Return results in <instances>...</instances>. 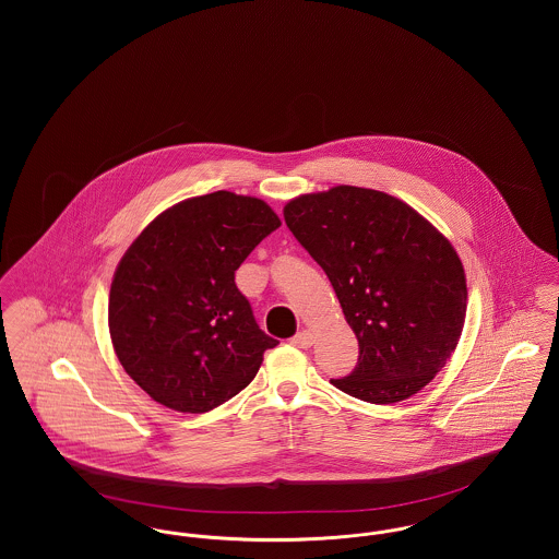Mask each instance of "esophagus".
Returning <instances> with one entry per match:
<instances>
[{
  "label": "esophagus",
  "mask_w": 559,
  "mask_h": 559,
  "mask_svg": "<svg viewBox=\"0 0 559 559\" xmlns=\"http://www.w3.org/2000/svg\"><path fill=\"white\" fill-rule=\"evenodd\" d=\"M292 344L293 346L306 349V347H310L314 344V335H312L308 329H304V331H299L295 337H292Z\"/></svg>",
  "instance_id": "obj_1"
}]
</instances>
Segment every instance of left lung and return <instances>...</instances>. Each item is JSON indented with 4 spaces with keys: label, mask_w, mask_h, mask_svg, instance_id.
<instances>
[{
    "label": "left lung",
    "mask_w": 559,
    "mask_h": 559,
    "mask_svg": "<svg viewBox=\"0 0 559 559\" xmlns=\"http://www.w3.org/2000/svg\"><path fill=\"white\" fill-rule=\"evenodd\" d=\"M285 222L329 276L358 340L356 369L331 383L371 404L424 390L465 322V270L451 240L404 201L371 188L301 194L285 205Z\"/></svg>",
    "instance_id": "1"
}]
</instances>
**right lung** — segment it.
I'll return each mask as SVG.
<instances>
[{"label": "right lung", "instance_id": "right-lung-1", "mask_svg": "<svg viewBox=\"0 0 559 559\" xmlns=\"http://www.w3.org/2000/svg\"><path fill=\"white\" fill-rule=\"evenodd\" d=\"M281 226L262 199L228 190L159 213L110 283L108 331L133 381L178 413H207L245 390L278 342L253 319L235 272Z\"/></svg>", "mask_w": 559, "mask_h": 559}]
</instances>
